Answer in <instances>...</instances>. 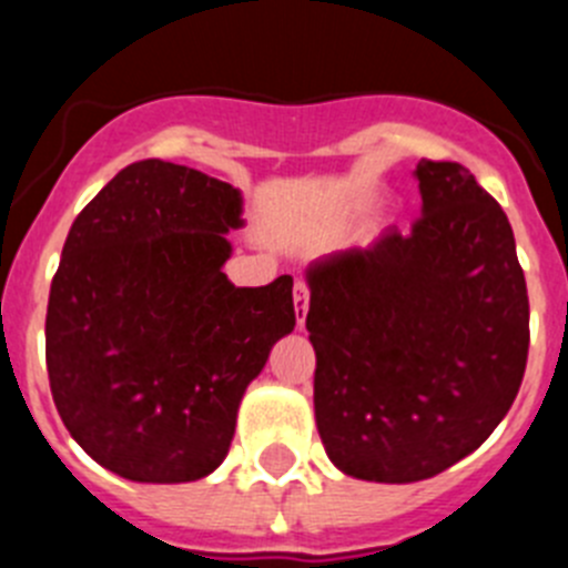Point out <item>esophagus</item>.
Masks as SVG:
<instances>
[{"instance_id": "1", "label": "esophagus", "mask_w": 568, "mask_h": 568, "mask_svg": "<svg viewBox=\"0 0 568 568\" xmlns=\"http://www.w3.org/2000/svg\"><path fill=\"white\" fill-rule=\"evenodd\" d=\"M293 301H295V321H298V327H304V318H307V307H310V287L304 284V281H295Z\"/></svg>"}]
</instances>
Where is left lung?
I'll use <instances>...</instances> for the list:
<instances>
[{
  "label": "left lung",
  "instance_id": "8db88e82",
  "mask_svg": "<svg viewBox=\"0 0 568 568\" xmlns=\"http://www.w3.org/2000/svg\"><path fill=\"white\" fill-rule=\"evenodd\" d=\"M420 219L307 267L315 424L344 475L415 484L509 413L529 295L500 204L458 162L420 159Z\"/></svg>",
  "mask_w": 568,
  "mask_h": 568
}]
</instances>
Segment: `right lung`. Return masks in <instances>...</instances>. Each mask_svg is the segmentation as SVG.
<instances>
[{
	"mask_svg": "<svg viewBox=\"0 0 568 568\" xmlns=\"http://www.w3.org/2000/svg\"><path fill=\"white\" fill-rule=\"evenodd\" d=\"M241 190L144 159L77 215L50 284L44 358L68 433L135 484H187L227 458L235 415L293 333V278L222 273Z\"/></svg>",
	"mask_w": 568,
	"mask_h": 568,
	"instance_id": "obj_1",
	"label": "right lung"
}]
</instances>
